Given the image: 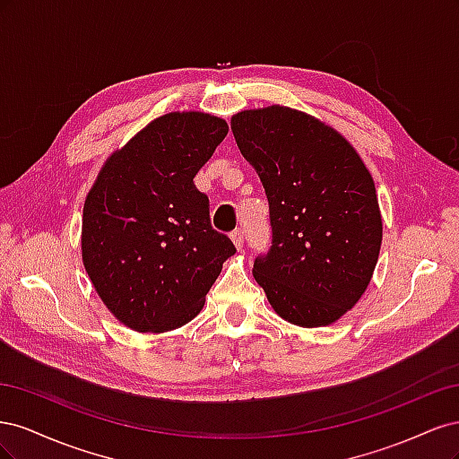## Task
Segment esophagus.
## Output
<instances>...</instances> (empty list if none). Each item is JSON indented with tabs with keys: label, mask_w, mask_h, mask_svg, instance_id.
<instances>
[{
	"label": "esophagus",
	"mask_w": 459,
	"mask_h": 459,
	"mask_svg": "<svg viewBox=\"0 0 459 459\" xmlns=\"http://www.w3.org/2000/svg\"><path fill=\"white\" fill-rule=\"evenodd\" d=\"M231 241H233V245H235V248H238V251H243V230H235V231H231Z\"/></svg>",
	"instance_id": "esophagus-1"
}]
</instances>
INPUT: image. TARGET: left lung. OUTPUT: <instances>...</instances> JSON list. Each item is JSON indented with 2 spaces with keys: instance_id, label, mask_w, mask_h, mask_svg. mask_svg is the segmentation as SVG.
Instances as JSON below:
<instances>
[{
  "instance_id": "left-lung-1",
  "label": "left lung",
  "mask_w": 459,
  "mask_h": 459,
  "mask_svg": "<svg viewBox=\"0 0 459 459\" xmlns=\"http://www.w3.org/2000/svg\"><path fill=\"white\" fill-rule=\"evenodd\" d=\"M270 204L272 248L253 275L275 314L325 327L356 307L377 266L383 218L362 157L329 124L285 105L231 117Z\"/></svg>"
}]
</instances>
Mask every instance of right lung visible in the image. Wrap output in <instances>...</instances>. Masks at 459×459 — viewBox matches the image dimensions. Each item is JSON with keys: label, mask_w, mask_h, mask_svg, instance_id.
Here are the masks:
<instances>
[{"label": "right lung", "mask_w": 459, "mask_h": 459, "mask_svg": "<svg viewBox=\"0 0 459 459\" xmlns=\"http://www.w3.org/2000/svg\"><path fill=\"white\" fill-rule=\"evenodd\" d=\"M184 110L149 122L97 174L82 216V262L108 312L137 333L186 325L235 255L193 178L228 134Z\"/></svg>", "instance_id": "right-lung-1"}]
</instances>
